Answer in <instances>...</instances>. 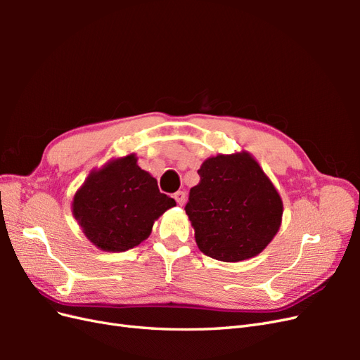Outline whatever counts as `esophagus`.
<instances>
[{
	"label": "esophagus",
	"instance_id": "obj_1",
	"mask_svg": "<svg viewBox=\"0 0 360 360\" xmlns=\"http://www.w3.org/2000/svg\"><path fill=\"white\" fill-rule=\"evenodd\" d=\"M174 198H176V201H177L179 205H183L184 201H186V193H184L183 191H179V192L174 193Z\"/></svg>",
	"mask_w": 360,
	"mask_h": 360
}]
</instances>
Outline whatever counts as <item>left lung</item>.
Masks as SVG:
<instances>
[{"label":"left lung","instance_id":"obj_1","mask_svg":"<svg viewBox=\"0 0 360 360\" xmlns=\"http://www.w3.org/2000/svg\"><path fill=\"white\" fill-rule=\"evenodd\" d=\"M184 207L202 254L225 263L249 259L274 240L282 222L281 195L248 151L205 159Z\"/></svg>","mask_w":360,"mask_h":360}]
</instances>
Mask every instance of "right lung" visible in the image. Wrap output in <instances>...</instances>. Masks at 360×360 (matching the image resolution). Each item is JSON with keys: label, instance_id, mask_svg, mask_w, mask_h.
<instances>
[{"label": "right lung", "instance_id": "right-lung-1", "mask_svg": "<svg viewBox=\"0 0 360 360\" xmlns=\"http://www.w3.org/2000/svg\"><path fill=\"white\" fill-rule=\"evenodd\" d=\"M136 162L130 153L93 169L73 197L72 213L84 236L106 252H124L144 242L155 221L176 205Z\"/></svg>", "mask_w": 360, "mask_h": 360}]
</instances>
